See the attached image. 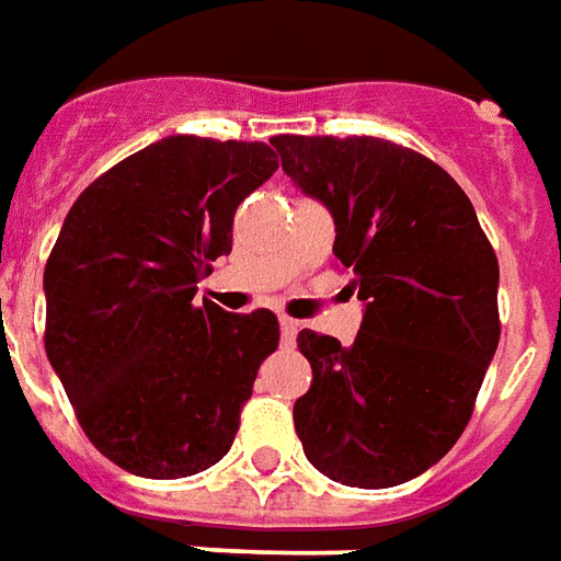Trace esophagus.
<instances>
[{"mask_svg": "<svg viewBox=\"0 0 561 561\" xmlns=\"http://www.w3.org/2000/svg\"><path fill=\"white\" fill-rule=\"evenodd\" d=\"M279 330H282V342H285V345H291L294 336H297V330H300V324H297L294 318L282 316L279 318Z\"/></svg>", "mask_w": 561, "mask_h": 561, "instance_id": "34e87169", "label": "esophagus"}]
</instances>
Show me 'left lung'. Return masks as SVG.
<instances>
[{
	"instance_id": "8db88e82",
	"label": "left lung",
	"mask_w": 561,
	"mask_h": 561,
	"mask_svg": "<svg viewBox=\"0 0 561 561\" xmlns=\"http://www.w3.org/2000/svg\"><path fill=\"white\" fill-rule=\"evenodd\" d=\"M333 216V255L364 300L354 345L300 330L312 385L294 402L306 459L385 490L423 474L466 430L499 345V261L454 176L381 138L270 140Z\"/></svg>"
}]
</instances>
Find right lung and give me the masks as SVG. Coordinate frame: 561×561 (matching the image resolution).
<instances>
[{"label": "right lung", "instance_id": "right-lung-1", "mask_svg": "<svg viewBox=\"0 0 561 561\" xmlns=\"http://www.w3.org/2000/svg\"><path fill=\"white\" fill-rule=\"evenodd\" d=\"M276 168L257 140L171 135L68 209L44 267V348L87 438L119 469L173 481L231 450L279 321L195 294L231 252L237 207Z\"/></svg>", "mask_w": 561, "mask_h": 561}]
</instances>
